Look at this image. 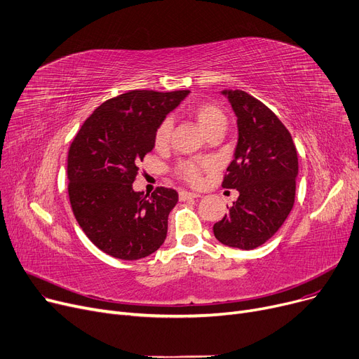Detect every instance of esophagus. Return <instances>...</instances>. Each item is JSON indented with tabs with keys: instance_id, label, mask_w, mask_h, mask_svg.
Masks as SVG:
<instances>
[{
	"instance_id": "34e87169",
	"label": "esophagus",
	"mask_w": 359,
	"mask_h": 359,
	"mask_svg": "<svg viewBox=\"0 0 359 359\" xmlns=\"http://www.w3.org/2000/svg\"><path fill=\"white\" fill-rule=\"evenodd\" d=\"M195 198H201V195H199V194H194V192H186V191H182V192H179V199H180V201L195 199Z\"/></svg>"
}]
</instances>
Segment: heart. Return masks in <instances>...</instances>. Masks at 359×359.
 Listing matches in <instances>:
<instances>
[{
  "mask_svg": "<svg viewBox=\"0 0 359 359\" xmlns=\"http://www.w3.org/2000/svg\"><path fill=\"white\" fill-rule=\"evenodd\" d=\"M195 116L199 122V125L203 128V130L208 134L211 129H214L218 125H222L227 121H225V115L224 111L210 103L201 104L195 109ZM172 128H173V122L172 119H164L161 122V125L158 126L157 132H156V145L157 147H164L168 144L170 137H172ZM212 163L210 160H196V161H184L179 165V172L180 175L194 184L201 182V175L203 170L211 168Z\"/></svg>",
  "mask_w": 359,
  "mask_h": 359,
  "instance_id": "heart-1",
  "label": "heart"
}]
</instances>
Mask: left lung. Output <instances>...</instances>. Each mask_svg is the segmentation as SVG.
<instances>
[{
    "instance_id": "obj_1",
    "label": "left lung",
    "mask_w": 359,
    "mask_h": 359,
    "mask_svg": "<svg viewBox=\"0 0 359 359\" xmlns=\"http://www.w3.org/2000/svg\"><path fill=\"white\" fill-rule=\"evenodd\" d=\"M237 118L234 160L222 187L237 189L230 212L214 224V236L229 248L252 250L285 222L295 199L298 157L292 137L275 113L243 90H222Z\"/></svg>"
}]
</instances>
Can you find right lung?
I'll use <instances>...</instances> for the list:
<instances>
[{"label": "right lung", "instance_id": "right-lung-1", "mask_svg": "<svg viewBox=\"0 0 359 359\" xmlns=\"http://www.w3.org/2000/svg\"><path fill=\"white\" fill-rule=\"evenodd\" d=\"M189 90H132L94 110L68 153V195L75 219L102 252L138 260L160 249L179 195L132 189L137 164L153 151L156 132Z\"/></svg>", "mask_w": 359, "mask_h": 359}]
</instances>
